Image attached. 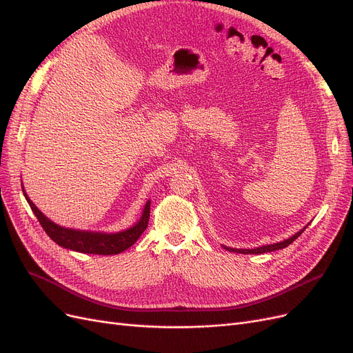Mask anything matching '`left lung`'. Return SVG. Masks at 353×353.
<instances>
[{
  "label": "left lung",
  "mask_w": 353,
  "mask_h": 353,
  "mask_svg": "<svg viewBox=\"0 0 353 353\" xmlns=\"http://www.w3.org/2000/svg\"><path fill=\"white\" fill-rule=\"evenodd\" d=\"M305 229V228H304ZM304 229H301L300 232L294 234L291 238L283 241V242H277V243H271V245H263V247H258V248H252V250H238V248H229V247H223L226 251L229 252H236V254H264V252H272V251H277V250H283L285 247H288V245L291 242H294L303 232Z\"/></svg>",
  "instance_id": "obj_1"
}]
</instances>
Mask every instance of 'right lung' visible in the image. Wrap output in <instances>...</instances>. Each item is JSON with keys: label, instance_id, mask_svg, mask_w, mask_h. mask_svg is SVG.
<instances>
[{"label": "right lung", "instance_id": "right-lung-1", "mask_svg": "<svg viewBox=\"0 0 353 353\" xmlns=\"http://www.w3.org/2000/svg\"><path fill=\"white\" fill-rule=\"evenodd\" d=\"M26 201L32 208L36 218L43 226L44 232L48 234L59 247H63L76 252L83 254H98V255H114L128 250L141 236V234L147 229L150 219V201L145 203L141 219L130 229L115 234H103V232H90V231H76L59 226L36 208V205L30 201L27 193L23 190Z\"/></svg>", "mask_w": 353, "mask_h": 353}]
</instances>
